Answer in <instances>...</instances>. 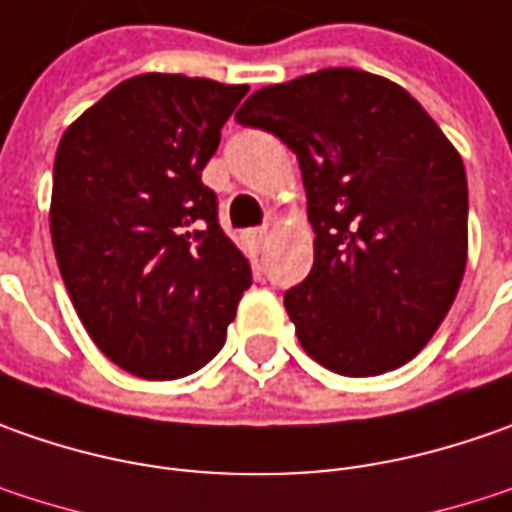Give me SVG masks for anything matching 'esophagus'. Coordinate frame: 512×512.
Wrapping results in <instances>:
<instances>
[{
    "label": "esophagus",
    "instance_id": "1",
    "mask_svg": "<svg viewBox=\"0 0 512 512\" xmlns=\"http://www.w3.org/2000/svg\"><path fill=\"white\" fill-rule=\"evenodd\" d=\"M245 242L250 250H262L267 242V230L265 227H253V230H247L245 233Z\"/></svg>",
    "mask_w": 512,
    "mask_h": 512
}]
</instances>
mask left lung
I'll use <instances>...</instances> for the list:
<instances>
[{
  "instance_id": "1",
  "label": "left lung",
  "mask_w": 512,
  "mask_h": 512,
  "mask_svg": "<svg viewBox=\"0 0 512 512\" xmlns=\"http://www.w3.org/2000/svg\"><path fill=\"white\" fill-rule=\"evenodd\" d=\"M236 122L279 136L302 168L313 267L285 307L307 356L339 376L410 362L467 267L459 150L402 85L356 68L267 85Z\"/></svg>"
}]
</instances>
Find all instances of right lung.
I'll list each match as a JSON object with an SVG mask.
<instances>
[{
  "mask_svg": "<svg viewBox=\"0 0 512 512\" xmlns=\"http://www.w3.org/2000/svg\"><path fill=\"white\" fill-rule=\"evenodd\" d=\"M247 85L182 73L119 82L65 133L50 239L96 347L139 379L205 367L225 344L250 262L216 219L202 170Z\"/></svg>",
  "mask_w": 512,
  "mask_h": 512,
  "instance_id": "1",
  "label": "right lung"
}]
</instances>
